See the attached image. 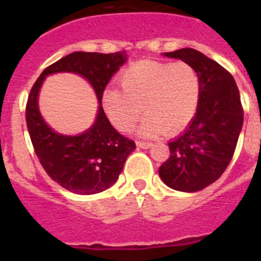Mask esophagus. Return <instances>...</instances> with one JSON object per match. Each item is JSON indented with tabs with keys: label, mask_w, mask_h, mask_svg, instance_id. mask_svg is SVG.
I'll use <instances>...</instances> for the list:
<instances>
[{
	"label": "esophagus",
	"mask_w": 261,
	"mask_h": 261,
	"mask_svg": "<svg viewBox=\"0 0 261 261\" xmlns=\"http://www.w3.org/2000/svg\"><path fill=\"white\" fill-rule=\"evenodd\" d=\"M137 146L141 147V149H149V147L153 146L151 142H146V141H137Z\"/></svg>",
	"instance_id": "esophagus-1"
}]
</instances>
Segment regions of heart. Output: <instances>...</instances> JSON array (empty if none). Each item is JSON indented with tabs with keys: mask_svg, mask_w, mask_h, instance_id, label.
Returning a JSON list of instances; mask_svg holds the SVG:
<instances>
[{
	"mask_svg": "<svg viewBox=\"0 0 261 261\" xmlns=\"http://www.w3.org/2000/svg\"><path fill=\"white\" fill-rule=\"evenodd\" d=\"M119 84L121 91L105 90L102 105L112 125L121 132L136 125L144 106L147 115L138 128L140 135H176L191 123L199 107V75L187 62L140 60L120 73Z\"/></svg>",
	"mask_w": 261,
	"mask_h": 261,
	"instance_id": "heart-1",
	"label": "heart"
}]
</instances>
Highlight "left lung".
<instances>
[{
  "label": "left lung",
  "mask_w": 261,
  "mask_h": 261,
  "mask_svg": "<svg viewBox=\"0 0 261 261\" xmlns=\"http://www.w3.org/2000/svg\"><path fill=\"white\" fill-rule=\"evenodd\" d=\"M190 64L200 80V100L188 128L168 142L170 156L159 167L166 186L197 192L218 179L234 155L243 125V108L234 77L193 48L165 53Z\"/></svg>",
  "instance_id": "8db88e82"
}]
</instances>
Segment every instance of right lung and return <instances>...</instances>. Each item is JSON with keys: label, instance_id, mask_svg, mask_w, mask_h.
I'll return each instance as SVG.
<instances>
[{"label": "right lung", "instance_id": "right-lung-1", "mask_svg": "<svg viewBox=\"0 0 261 261\" xmlns=\"http://www.w3.org/2000/svg\"><path fill=\"white\" fill-rule=\"evenodd\" d=\"M126 61L125 52H73L44 69L31 89L26 123L35 153L50 179L77 195H94L116 183L135 141L120 135L105 114L102 95L112 75ZM69 71L86 77L96 90L99 107L93 126L78 136H65L49 128L37 106L38 90L45 77Z\"/></svg>", "mask_w": 261, "mask_h": 261}]
</instances>
